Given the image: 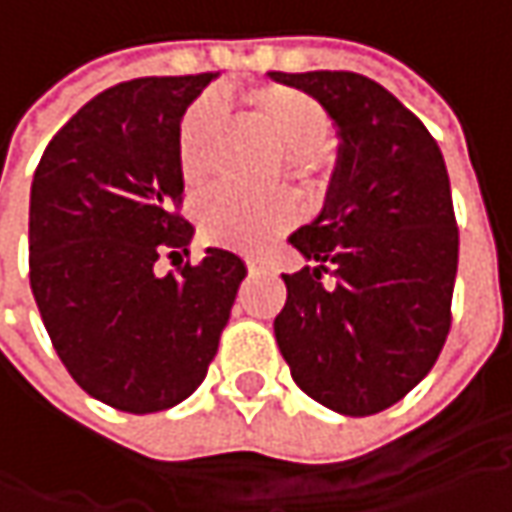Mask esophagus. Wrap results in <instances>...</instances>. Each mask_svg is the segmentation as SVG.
<instances>
[{
    "mask_svg": "<svg viewBox=\"0 0 512 512\" xmlns=\"http://www.w3.org/2000/svg\"><path fill=\"white\" fill-rule=\"evenodd\" d=\"M247 273H250V276H259V273H267V267H262V265H247Z\"/></svg>",
    "mask_w": 512,
    "mask_h": 512,
    "instance_id": "esophagus-1",
    "label": "esophagus"
}]
</instances>
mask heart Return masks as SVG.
Segmentation results:
<instances>
[{
    "mask_svg": "<svg viewBox=\"0 0 512 512\" xmlns=\"http://www.w3.org/2000/svg\"><path fill=\"white\" fill-rule=\"evenodd\" d=\"M259 125L276 139L287 156V168L307 185L319 187L322 168L333 139V119L310 93L287 85H253L242 93ZM222 128V105L213 96L196 99L185 110L176 133V159L187 185H202L213 165V148ZM299 222V205L290 193L245 196L230 187L207 193L199 205V233L207 245L265 253L282 233Z\"/></svg>",
    "mask_w": 512,
    "mask_h": 512,
    "instance_id": "b5f03b06",
    "label": "heart"
}]
</instances>
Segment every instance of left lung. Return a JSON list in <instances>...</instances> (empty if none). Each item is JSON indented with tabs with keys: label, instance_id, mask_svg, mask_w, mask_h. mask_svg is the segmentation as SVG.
Here are the masks:
<instances>
[{
	"label": "left lung",
	"instance_id": "left-lung-1",
	"mask_svg": "<svg viewBox=\"0 0 512 512\" xmlns=\"http://www.w3.org/2000/svg\"><path fill=\"white\" fill-rule=\"evenodd\" d=\"M270 79L322 102L339 133L325 207L290 236L310 265L282 276L276 342L310 399L373 416L430 373L453 322L459 227L442 150L362 73L270 70Z\"/></svg>",
	"mask_w": 512,
	"mask_h": 512
}]
</instances>
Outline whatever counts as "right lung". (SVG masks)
Segmentation results:
<instances>
[{
	"label": "right lung",
	"instance_id": "add662e5",
	"mask_svg": "<svg viewBox=\"0 0 512 512\" xmlns=\"http://www.w3.org/2000/svg\"><path fill=\"white\" fill-rule=\"evenodd\" d=\"M219 73L148 76L102 90L59 130L30 185V290L73 382L125 413H159L205 382L245 262L207 247L176 213V133Z\"/></svg>",
	"mask_w": 512,
	"mask_h": 512
}]
</instances>
